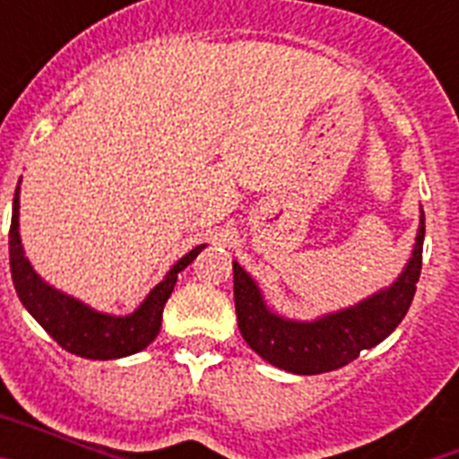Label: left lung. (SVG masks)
I'll use <instances>...</instances> for the list:
<instances>
[{
    "instance_id": "8db88e82",
    "label": "left lung",
    "mask_w": 459,
    "mask_h": 459,
    "mask_svg": "<svg viewBox=\"0 0 459 459\" xmlns=\"http://www.w3.org/2000/svg\"><path fill=\"white\" fill-rule=\"evenodd\" d=\"M423 238L425 213L420 211L416 243L403 273L356 306L310 322L287 319L271 310L253 275L234 262V306L243 340L271 366L294 375H322L347 366L363 350L386 340L407 315L420 278Z\"/></svg>"
}]
</instances>
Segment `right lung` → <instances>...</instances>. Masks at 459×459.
Listing matches in <instances>:
<instances>
[{
	"label": "right lung",
	"mask_w": 459,
	"mask_h": 459,
	"mask_svg": "<svg viewBox=\"0 0 459 459\" xmlns=\"http://www.w3.org/2000/svg\"><path fill=\"white\" fill-rule=\"evenodd\" d=\"M204 248L206 246H195L190 253H186L131 315L121 317V315L93 310L75 296L59 291L46 282L30 264V259L24 257L22 241H20V181L15 188L8 255H11V275L18 299L31 317L56 340V344H62L64 350L82 359H124L149 347L160 331L163 307L174 291L177 278Z\"/></svg>",
	"instance_id": "add662e5"
}]
</instances>
